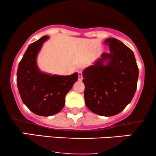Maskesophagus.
Segmentation results:
<instances>
[{
	"mask_svg": "<svg viewBox=\"0 0 156 156\" xmlns=\"http://www.w3.org/2000/svg\"><path fill=\"white\" fill-rule=\"evenodd\" d=\"M83 79V74H82V72H78V80H82Z\"/></svg>",
	"mask_w": 156,
	"mask_h": 156,
	"instance_id": "esophagus-1",
	"label": "esophagus"
}]
</instances>
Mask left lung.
<instances>
[{
	"label": "left lung",
	"instance_id": "left-lung-1",
	"mask_svg": "<svg viewBox=\"0 0 156 156\" xmlns=\"http://www.w3.org/2000/svg\"><path fill=\"white\" fill-rule=\"evenodd\" d=\"M110 53H103L83 71L84 99L94 114L112 117L120 113L133 99L139 68L133 52L115 38L105 39Z\"/></svg>",
	"mask_w": 156,
	"mask_h": 156
}]
</instances>
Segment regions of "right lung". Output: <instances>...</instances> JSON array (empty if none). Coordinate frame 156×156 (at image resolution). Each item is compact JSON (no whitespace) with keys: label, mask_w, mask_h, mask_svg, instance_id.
I'll use <instances>...</instances> for the list:
<instances>
[{"label":"right lung","mask_w":156,"mask_h":156,"mask_svg":"<svg viewBox=\"0 0 156 156\" xmlns=\"http://www.w3.org/2000/svg\"><path fill=\"white\" fill-rule=\"evenodd\" d=\"M48 38L44 36L28 46L17 73V88L23 103L35 114L44 117L62 111L66 94L78 78L77 73L70 76H52L39 70L37 55Z\"/></svg>","instance_id":"add662e5"}]
</instances>
